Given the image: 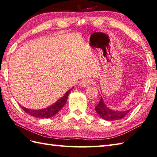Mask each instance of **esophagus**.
<instances>
[{
    "mask_svg": "<svg viewBox=\"0 0 157 157\" xmlns=\"http://www.w3.org/2000/svg\"><path fill=\"white\" fill-rule=\"evenodd\" d=\"M92 83H93V81L90 80V79H84L80 82L79 85L82 87H87L88 86H90Z\"/></svg>",
    "mask_w": 157,
    "mask_h": 157,
    "instance_id": "obj_1",
    "label": "esophagus"
}]
</instances>
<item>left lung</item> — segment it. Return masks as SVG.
Wrapping results in <instances>:
<instances>
[{
  "label": "left lung",
  "instance_id": "8db88e82",
  "mask_svg": "<svg viewBox=\"0 0 157 157\" xmlns=\"http://www.w3.org/2000/svg\"><path fill=\"white\" fill-rule=\"evenodd\" d=\"M95 110L97 113L103 119L106 120L108 121H117V120L121 119L127 114L130 112V110H127L124 112H120V111H113L109 109L105 103L103 102L102 97L101 98L100 101L98 105L95 107Z\"/></svg>",
  "mask_w": 157,
  "mask_h": 157
}]
</instances>
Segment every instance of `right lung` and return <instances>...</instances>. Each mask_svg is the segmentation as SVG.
I'll list each match as a JSON object with an SVG mask.
<instances>
[{
  "label": "right lung",
  "instance_id": "right-lung-1",
  "mask_svg": "<svg viewBox=\"0 0 157 157\" xmlns=\"http://www.w3.org/2000/svg\"><path fill=\"white\" fill-rule=\"evenodd\" d=\"M71 89H70L69 90L67 91V93L64 94V96L62 98H60V99H58L56 103H54L52 105L47 107V108L34 110V109L25 108V107L21 106L20 105V106L24 112L28 113L30 116H34V117H36L39 118H51L54 115H56V113L63 108L64 105H65L67 99H68L69 94L71 92Z\"/></svg>",
  "mask_w": 157,
  "mask_h": 157
}]
</instances>
